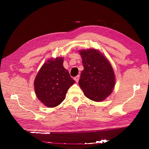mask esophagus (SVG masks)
<instances>
[{
  "label": "esophagus",
  "instance_id": "34e87169",
  "mask_svg": "<svg viewBox=\"0 0 149 149\" xmlns=\"http://www.w3.org/2000/svg\"><path fill=\"white\" fill-rule=\"evenodd\" d=\"M74 79L75 80V81L76 82H78V81H79V76L78 75V76H76V77H74Z\"/></svg>",
  "mask_w": 149,
  "mask_h": 149
}]
</instances>
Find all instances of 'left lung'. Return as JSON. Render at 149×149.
Segmentation results:
<instances>
[{
    "label": "left lung",
    "mask_w": 149,
    "mask_h": 149,
    "mask_svg": "<svg viewBox=\"0 0 149 149\" xmlns=\"http://www.w3.org/2000/svg\"><path fill=\"white\" fill-rule=\"evenodd\" d=\"M84 70L79 85L84 95L96 102L102 101L112 93L116 84L114 71L109 61L98 49H80Z\"/></svg>",
    "instance_id": "obj_1"
}]
</instances>
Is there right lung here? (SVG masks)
I'll return each instance as SVG.
<instances>
[{
  "label": "right lung",
  "instance_id": "add662e5",
  "mask_svg": "<svg viewBox=\"0 0 149 149\" xmlns=\"http://www.w3.org/2000/svg\"><path fill=\"white\" fill-rule=\"evenodd\" d=\"M63 64V57L51 58L42 65L35 78L36 96L48 107L60 105L68 90L75 83Z\"/></svg>",
  "mask_w": 149,
  "mask_h": 149
}]
</instances>
